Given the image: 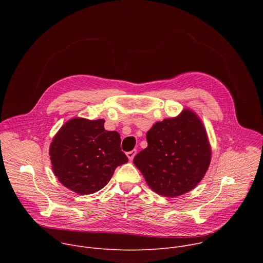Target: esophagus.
<instances>
[{
	"label": "esophagus",
	"instance_id": "34e87169",
	"mask_svg": "<svg viewBox=\"0 0 263 263\" xmlns=\"http://www.w3.org/2000/svg\"><path fill=\"white\" fill-rule=\"evenodd\" d=\"M136 149H132V151H130V152H127V157L129 158V160L131 161V160H133V158H134V156L136 155Z\"/></svg>",
	"mask_w": 263,
	"mask_h": 263
}]
</instances>
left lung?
<instances>
[{"mask_svg": "<svg viewBox=\"0 0 263 263\" xmlns=\"http://www.w3.org/2000/svg\"><path fill=\"white\" fill-rule=\"evenodd\" d=\"M147 146L133 159L147 185L164 197L194 190L206 174L211 149L206 130L192 110L156 123L146 133Z\"/></svg>", "mask_w": 263, "mask_h": 263, "instance_id": "1", "label": "left lung"}]
</instances>
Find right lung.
<instances>
[{"label": "right lung", "instance_id": "right-lung-1", "mask_svg": "<svg viewBox=\"0 0 263 263\" xmlns=\"http://www.w3.org/2000/svg\"><path fill=\"white\" fill-rule=\"evenodd\" d=\"M104 120L72 119L54 136L50 158L61 184L79 195H90L110 181L128 157L117 131L104 129Z\"/></svg>", "mask_w": 263, "mask_h": 263}]
</instances>
